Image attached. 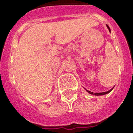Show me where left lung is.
Masks as SVG:
<instances>
[{
  "instance_id": "1",
  "label": "left lung",
  "mask_w": 133,
  "mask_h": 133,
  "mask_svg": "<svg viewBox=\"0 0 133 133\" xmlns=\"http://www.w3.org/2000/svg\"><path fill=\"white\" fill-rule=\"evenodd\" d=\"M107 28H108V30H109V31L110 32V28L108 27V25H107ZM112 90V88L110 89V90L107 91V92H99V93H97V92H95V93H93L92 92H90V91H89L88 90H86V91H87L88 92L90 93V94H91V95H97V96H98V95H105V94H108V93H109L110 91Z\"/></svg>"
}]
</instances>
